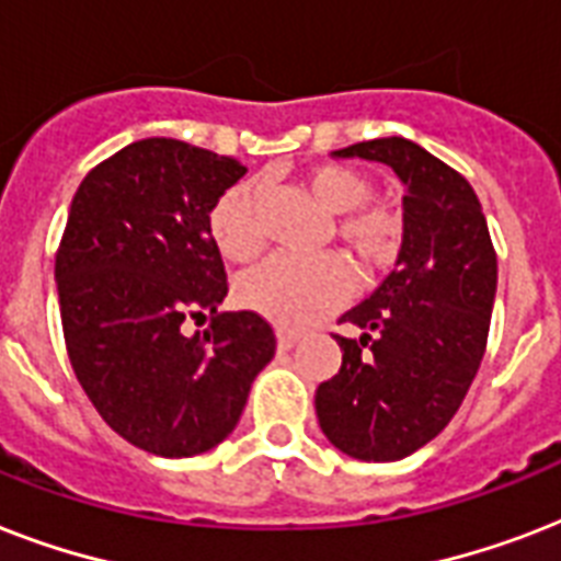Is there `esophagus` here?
<instances>
[{
    "instance_id": "1",
    "label": "esophagus",
    "mask_w": 561,
    "mask_h": 561,
    "mask_svg": "<svg viewBox=\"0 0 561 561\" xmlns=\"http://www.w3.org/2000/svg\"><path fill=\"white\" fill-rule=\"evenodd\" d=\"M297 334L294 332H285V329H279V332H276V346H279V352H290L294 350V346H297Z\"/></svg>"
}]
</instances>
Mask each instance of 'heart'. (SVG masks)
<instances>
[{
  "label": "heart",
  "instance_id": "obj_1",
  "mask_svg": "<svg viewBox=\"0 0 561 561\" xmlns=\"http://www.w3.org/2000/svg\"><path fill=\"white\" fill-rule=\"evenodd\" d=\"M306 186L323 209L341 215L337 232L367 267H383L399 250V218L387 209L367 206L373 183L350 165H317L306 174ZM215 244L232 262H244L264 244L262 186L236 183L220 194L209 211ZM355 273L341 255L294 259L271 255L238 276L236 299L247 311L273 323L302 329L332 314L352 297Z\"/></svg>",
  "mask_w": 561,
  "mask_h": 561
}]
</instances>
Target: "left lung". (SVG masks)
<instances>
[{
    "label": "left lung",
    "instance_id": "left-lung-1",
    "mask_svg": "<svg viewBox=\"0 0 561 561\" xmlns=\"http://www.w3.org/2000/svg\"><path fill=\"white\" fill-rule=\"evenodd\" d=\"M332 157L390 165L404 211L396 271L341 317L360 337H337L341 373L317 387L314 408L334 448L392 462L460 410L486 352L497 259L469 180L416 142L387 136Z\"/></svg>",
    "mask_w": 561,
    "mask_h": 561
}]
</instances>
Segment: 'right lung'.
I'll return each mask as SVG.
<instances>
[{"label":"right lung","instance_id":"add662e5","mask_svg":"<svg viewBox=\"0 0 561 561\" xmlns=\"http://www.w3.org/2000/svg\"><path fill=\"white\" fill-rule=\"evenodd\" d=\"M247 169L180 139H139L83 178L55 259L72 369L118 436L160 457L224 443L276 352L253 311H218L227 271L209 211ZM186 316L211 319L182 334Z\"/></svg>","mask_w":561,"mask_h":561}]
</instances>
